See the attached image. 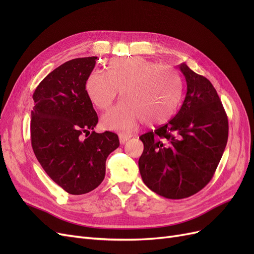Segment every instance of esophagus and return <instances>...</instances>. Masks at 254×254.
I'll return each instance as SVG.
<instances>
[{"label":"esophagus","instance_id":"obj_1","mask_svg":"<svg viewBox=\"0 0 254 254\" xmlns=\"http://www.w3.org/2000/svg\"><path fill=\"white\" fill-rule=\"evenodd\" d=\"M132 135L131 134H129V133H124V132H122V133H120L119 134V137H120V143L121 144H125L130 137H131Z\"/></svg>","mask_w":254,"mask_h":254}]
</instances>
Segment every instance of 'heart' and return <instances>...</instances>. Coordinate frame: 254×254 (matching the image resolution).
<instances>
[{
    "instance_id": "obj_1",
    "label": "heart",
    "mask_w": 254,
    "mask_h": 254,
    "mask_svg": "<svg viewBox=\"0 0 254 254\" xmlns=\"http://www.w3.org/2000/svg\"><path fill=\"white\" fill-rule=\"evenodd\" d=\"M119 90L124 102L104 114L102 124L128 130L144 120L159 124L170 119L179 104L182 86L173 67L140 56L114 58L107 65V74L94 70L84 82L87 96L101 110L110 108Z\"/></svg>"
}]
</instances>
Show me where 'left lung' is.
I'll return each instance as SVG.
<instances>
[{
  "instance_id": "left-lung-1",
  "label": "left lung",
  "mask_w": 254,
  "mask_h": 254,
  "mask_svg": "<svg viewBox=\"0 0 254 254\" xmlns=\"http://www.w3.org/2000/svg\"><path fill=\"white\" fill-rule=\"evenodd\" d=\"M187 94L180 110L165 125L140 136L144 150L139 170L144 183L158 195L182 199L210 182L228 141V118L209 79L186 64Z\"/></svg>"
}]
</instances>
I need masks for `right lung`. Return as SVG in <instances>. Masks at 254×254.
I'll return each instance as SVG.
<instances>
[{"mask_svg": "<svg viewBox=\"0 0 254 254\" xmlns=\"http://www.w3.org/2000/svg\"><path fill=\"white\" fill-rule=\"evenodd\" d=\"M96 59L66 61L33 94L30 137L35 156L50 178L72 195L89 193L103 182L106 160L120 146L118 134L94 131L98 118L84 82Z\"/></svg>", "mask_w": 254, "mask_h": 254, "instance_id": "right-lung-1", "label": "right lung"}]
</instances>
